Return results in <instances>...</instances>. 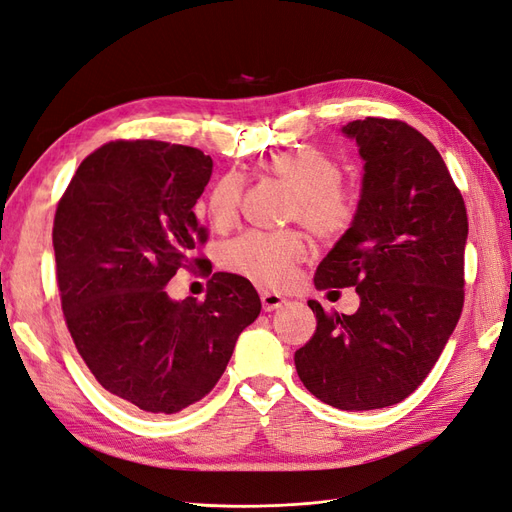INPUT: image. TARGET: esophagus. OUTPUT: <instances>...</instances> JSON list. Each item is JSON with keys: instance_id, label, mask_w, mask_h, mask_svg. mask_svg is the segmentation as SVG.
Listing matches in <instances>:
<instances>
[{"instance_id": "esophagus-1", "label": "esophagus", "mask_w": 512, "mask_h": 512, "mask_svg": "<svg viewBox=\"0 0 512 512\" xmlns=\"http://www.w3.org/2000/svg\"><path fill=\"white\" fill-rule=\"evenodd\" d=\"M260 301H262V309H265V312H273V309L282 307L286 303V299L282 297V294L271 292V290H262L260 292Z\"/></svg>"}]
</instances>
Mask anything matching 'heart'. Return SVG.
Listing matches in <instances>:
<instances>
[{"instance_id":"heart-1","label":"heart","mask_w":512,"mask_h":512,"mask_svg":"<svg viewBox=\"0 0 512 512\" xmlns=\"http://www.w3.org/2000/svg\"><path fill=\"white\" fill-rule=\"evenodd\" d=\"M262 170L294 192L290 220L301 222L316 237L337 239L352 226L356 198L342 185L344 168L331 153L316 147L286 149L262 162ZM241 194L243 181L235 173L213 183L205 200L213 228L226 230L235 224ZM305 256V239L294 230H247L222 247V265L228 271L265 288L286 286Z\"/></svg>"}]
</instances>
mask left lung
Returning <instances> with one entry per match:
<instances>
[{"label":"left lung","mask_w":512,"mask_h":512,"mask_svg":"<svg viewBox=\"0 0 512 512\" xmlns=\"http://www.w3.org/2000/svg\"><path fill=\"white\" fill-rule=\"evenodd\" d=\"M342 132L365 160L356 218L316 269L318 290L354 286L352 316L316 314L294 352L305 389L339 410H376L416 391L463 309L468 213L427 138L399 119L365 117Z\"/></svg>","instance_id":"8db88e82"}]
</instances>
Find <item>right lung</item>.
Returning <instances> with one entry per match:
<instances>
[{
  "mask_svg": "<svg viewBox=\"0 0 512 512\" xmlns=\"http://www.w3.org/2000/svg\"><path fill=\"white\" fill-rule=\"evenodd\" d=\"M200 149L111 141L76 168L59 198L53 247L61 309L81 359L108 393L149 414H175L220 380L237 337L260 314L256 288L213 273L205 301L166 284L207 243L194 205L211 179Z\"/></svg>",
  "mask_w": 512,
  "mask_h": 512,
  "instance_id": "1",
  "label": "right lung"
}]
</instances>
